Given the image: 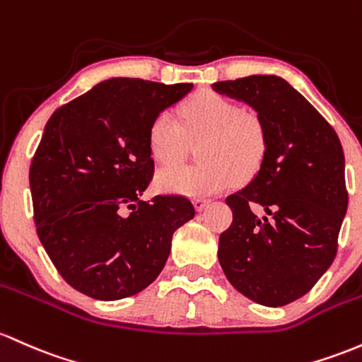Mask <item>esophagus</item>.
Instances as JSON below:
<instances>
[{
  "label": "esophagus",
  "instance_id": "esophagus-1",
  "mask_svg": "<svg viewBox=\"0 0 362 362\" xmlns=\"http://www.w3.org/2000/svg\"><path fill=\"white\" fill-rule=\"evenodd\" d=\"M209 204V199H201V197H197V199H194V206H196L197 211H202V209H206V206Z\"/></svg>",
  "mask_w": 362,
  "mask_h": 362
}]
</instances>
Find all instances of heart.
<instances>
[{
  "mask_svg": "<svg viewBox=\"0 0 362 362\" xmlns=\"http://www.w3.org/2000/svg\"><path fill=\"white\" fill-rule=\"evenodd\" d=\"M184 129L199 148V166H166L156 175V187L177 196L201 197L218 194L247 180L259 168L266 151L263 123L257 115L240 110L232 99L201 93L184 108ZM151 158L158 165H173L185 156L187 141L170 111H161L148 130Z\"/></svg>",
  "mask_w": 362,
  "mask_h": 362,
  "instance_id": "1",
  "label": "heart"
}]
</instances>
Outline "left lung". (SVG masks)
I'll return each mask as SVG.
<instances>
[{
    "mask_svg": "<svg viewBox=\"0 0 362 362\" xmlns=\"http://www.w3.org/2000/svg\"><path fill=\"white\" fill-rule=\"evenodd\" d=\"M211 87L251 106L266 136L257 173L225 201L233 221L220 235L218 259L247 299L269 308L291 304L335 259L349 202L342 144L281 77L249 75Z\"/></svg>",
    "mask_w": 362,
    "mask_h": 362,
    "instance_id": "left-lung-1",
    "label": "left lung"
}]
</instances>
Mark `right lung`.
I'll return each mask as SVG.
<instances>
[{"mask_svg":"<svg viewBox=\"0 0 362 362\" xmlns=\"http://www.w3.org/2000/svg\"><path fill=\"white\" fill-rule=\"evenodd\" d=\"M192 84L117 77L51 115L30 165L39 240L75 291L118 300L156 280L173 232L192 220L182 196L142 201L154 163L148 130Z\"/></svg>","mask_w":362,"mask_h":362,"instance_id":"obj_1","label":"right lung"}]
</instances>
